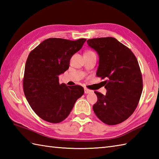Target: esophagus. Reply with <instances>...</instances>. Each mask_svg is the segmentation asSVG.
I'll return each mask as SVG.
<instances>
[{"label":"esophagus","mask_w":159,"mask_h":159,"mask_svg":"<svg viewBox=\"0 0 159 159\" xmlns=\"http://www.w3.org/2000/svg\"><path fill=\"white\" fill-rule=\"evenodd\" d=\"M84 90H85V93H89L90 92H92V91L88 89L87 88H85V89H84Z\"/></svg>","instance_id":"1"}]
</instances>
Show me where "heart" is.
Segmentation results:
<instances>
[{
    "label": "heart",
    "instance_id": "1",
    "mask_svg": "<svg viewBox=\"0 0 159 159\" xmlns=\"http://www.w3.org/2000/svg\"><path fill=\"white\" fill-rule=\"evenodd\" d=\"M88 52H89V51H88Z\"/></svg>",
    "mask_w": 159,
    "mask_h": 159
}]
</instances>
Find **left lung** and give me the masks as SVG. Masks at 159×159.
<instances>
[{"mask_svg": "<svg viewBox=\"0 0 159 159\" xmlns=\"http://www.w3.org/2000/svg\"><path fill=\"white\" fill-rule=\"evenodd\" d=\"M89 47L99 55L96 76L107 79L106 95L94 92L98 97L93 106L96 116L108 125L127 120L139 103L143 80L137 59L131 50L111 37L90 39Z\"/></svg>", "mask_w": 159, "mask_h": 159, "instance_id": "obj_1", "label": "left lung"}]
</instances>
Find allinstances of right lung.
I'll return each instance as SVG.
<instances>
[{"label":"right lung","mask_w":159,"mask_h":159,"mask_svg":"<svg viewBox=\"0 0 159 159\" xmlns=\"http://www.w3.org/2000/svg\"><path fill=\"white\" fill-rule=\"evenodd\" d=\"M86 40L49 38L29 53L24 74V93L32 109L42 120L50 123L63 121L83 95L81 86L59 84V75L69 68L71 57Z\"/></svg>","instance_id":"obj_1"}]
</instances>
